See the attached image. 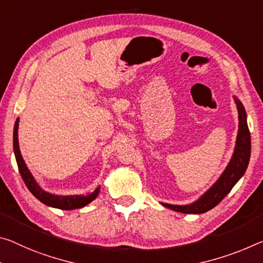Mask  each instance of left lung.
Returning <instances> with one entry per match:
<instances>
[{"instance_id":"8db88e82","label":"left lung","mask_w":263,"mask_h":263,"mask_svg":"<svg viewBox=\"0 0 263 263\" xmlns=\"http://www.w3.org/2000/svg\"><path fill=\"white\" fill-rule=\"evenodd\" d=\"M237 112H239V132H237L236 146L232 160L224 170L219 180L200 198L197 202L187 206H176L162 203L165 207L186 214H201L214 208L231 192L239 179L247 170L251 158V133L246 119V111L242 103L235 98Z\"/></svg>"}]
</instances>
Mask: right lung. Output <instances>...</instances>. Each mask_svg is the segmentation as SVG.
I'll list each match as a JSON object with an SVG mask.
<instances>
[{"label":"right lung","instance_id":"right-lung-1","mask_svg":"<svg viewBox=\"0 0 263 263\" xmlns=\"http://www.w3.org/2000/svg\"><path fill=\"white\" fill-rule=\"evenodd\" d=\"M17 128H18V119L16 120L15 126H14V153L16 157V161H17L18 171L21 177H22L24 184L28 187V190L34 194V197L40 200L41 202L45 203V205L60 208V210H74V208H81L84 207L87 203H90L98 195L99 190L97 189L93 193H91L87 197L84 195H71V197H58V195H53L47 193L41 187L36 184L35 179L32 178L31 173L29 172L28 167L24 164V160L22 156H21L20 147H18V138H17Z\"/></svg>","mask_w":263,"mask_h":263}]
</instances>
